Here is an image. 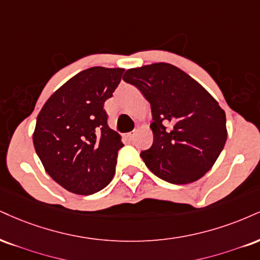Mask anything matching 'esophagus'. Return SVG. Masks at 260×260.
Returning a JSON list of instances; mask_svg holds the SVG:
<instances>
[{
	"instance_id": "esophagus-1",
	"label": "esophagus",
	"mask_w": 260,
	"mask_h": 260,
	"mask_svg": "<svg viewBox=\"0 0 260 260\" xmlns=\"http://www.w3.org/2000/svg\"><path fill=\"white\" fill-rule=\"evenodd\" d=\"M127 138L129 139V140H133L134 139V137H136V131H133V132H129L127 134Z\"/></svg>"
}]
</instances>
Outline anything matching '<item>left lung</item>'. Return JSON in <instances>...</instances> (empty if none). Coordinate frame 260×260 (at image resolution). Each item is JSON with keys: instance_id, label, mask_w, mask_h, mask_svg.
I'll use <instances>...</instances> for the list:
<instances>
[{"instance_id": "1", "label": "left lung", "mask_w": 260, "mask_h": 260, "mask_svg": "<svg viewBox=\"0 0 260 260\" xmlns=\"http://www.w3.org/2000/svg\"><path fill=\"white\" fill-rule=\"evenodd\" d=\"M124 82L151 106V148L140 152L155 176L189 184L211 170L226 142V117L213 96L192 77L167 62L129 69Z\"/></svg>"}]
</instances>
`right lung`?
<instances>
[{"label":"right lung","mask_w":260,"mask_h":260,"mask_svg":"<svg viewBox=\"0 0 260 260\" xmlns=\"http://www.w3.org/2000/svg\"><path fill=\"white\" fill-rule=\"evenodd\" d=\"M123 69L89 68L75 75L43 105L34 146L47 173L68 191L92 195L110 183L121 137L108 126L106 99Z\"/></svg>","instance_id":"1"}]
</instances>
